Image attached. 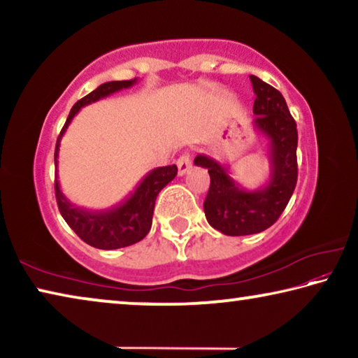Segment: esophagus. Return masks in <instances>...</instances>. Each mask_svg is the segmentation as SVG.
I'll return each instance as SVG.
<instances>
[{
  "instance_id": "obj_1",
  "label": "esophagus",
  "mask_w": 358,
  "mask_h": 358,
  "mask_svg": "<svg viewBox=\"0 0 358 358\" xmlns=\"http://www.w3.org/2000/svg\"><path fill=\"white\" fill-rule=\"evenodd\" d=\"M191 156L187 155V153H185V155H181L178 159H177V167H178V175H185L187 171H189L191 169Z\"/></svg>"
}]
</instances>
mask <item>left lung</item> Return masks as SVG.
<instances>
[{"mask_svg":"<svg viewBox=\"0 0 358 358\" xmlns=\"http://www.w3.org/2000/svg\"><path fill=\"white\" fill-rule=\"evenodd\" d=\"M256 101L254 129L268 138L270 178L256 191H248L230 178L229 169L213 157L197 155L194 164L208 169L210 189L203 211L211 227L224 235L240 237L268 229L278 221L292 197L299 177L296 169L295 120L290 115L282 94L271 85L250 76Z\"/></svg>","mask_w":358,"mask_h":358,"instance_id":"obj_1","label":"left lung"}]
</instances>
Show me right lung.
I'll return each mask as SVG.
<instances>
[{
    "label": "right lung",
    "instance_id": "right-lung-1",
    "mask_svg": "<svg viewBox=\"0 0 358 358\" xmlns=\"http://www.w3.org/2000/svg\"><path fill=\"white\" fill-rule=\"evenodd\" d=\"M137 82L121 80V82H107L99 85L98 88L90 94L77 101L71 108L69 117L66 120L62 132H59L57 148H55V196L59 213L68 222V226L80 237L85 243L98 248V250H118L126 248L143 240L151 229V220H153V210L157 194L162 187L171 183L177 177V166L157 167L145 175L138 186L131 192V196L123 202L115 205L107 210H85L71 203L64 194L59 189L58 181V151L59 141L68 129L72 118L76 117L82 107L92 104V102L107 98L123 88H129Z\"/></svg>",
    "mask_w": 358,
    "mask_h": 358
}]
</instances>
